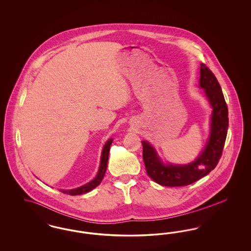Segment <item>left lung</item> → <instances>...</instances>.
<instances>
[{
	"mask_svg": "<svg viewBox=\"0 0 251 251\" xmlns=\"http://www.w3.org/2000/svg\"><path fill=\"white\" fill-rule=\"evenodd\" d=\"M200 85L205 89V95L213 107V114L208 143L195 162L186 166H166L159 159L155 150L147 141H142L146 171L161 185L173 187L189 185L215 169L222 155L228 128L227 103L215 74L205 64H201Z\"/></svg>",
	"mask_w": 251,
	"mask_h": 251,
	"instance_id": "8db88e82",
	"label": "left lung"
}]
</instances>
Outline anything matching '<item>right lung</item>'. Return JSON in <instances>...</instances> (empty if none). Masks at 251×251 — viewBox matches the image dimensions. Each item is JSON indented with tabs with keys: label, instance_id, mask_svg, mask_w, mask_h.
<instances>
[{
	"label": "right lung",
	"instance_id": "add662e5",
	"mask_svg": "<svg viewBox=\"0 0 251 251\" xmlns=\"http://www.w3.org/2000/svg\"><path fill=\"white\" fill-rule=\"evenodd\" d=\"M113 142V139H109L106 144L103 147L102 150V153H101V159H100V166L99 168L98 174L96 176L95 179L91 180L90 182L86 183L84 186H81L79 188L76 189H72V190H61V192L65 193V194H69L71 196H77V195H82L84 193L91 191L92 189H94L96 186H98L100 181L103 179L106 168H107L108 156H109V151H110V146Z\"/></svg>",
	"mask_w": 251,
	"mask_h": 251
}]
</instances>
